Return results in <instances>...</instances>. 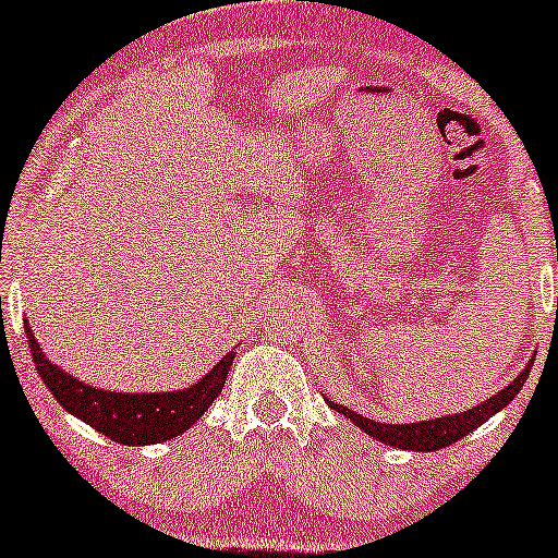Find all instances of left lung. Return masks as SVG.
I'll list each match as a JSON object with an SVG mask.
<instances>
[{
    "mask_svg": "<svg viewBox=\"0 0 558 558\" xmlns=\"http://www.w3.org/2000/svg\"><path fill=\"white\" fill-rule=\"evenodd\" d=\"M531 368H533V361H529V365L521 371V376L510 380L506 388H500L493 399L483 401L480 407L460 411V414H447V416L429 418V422H416V424H380V422H373V418H365L363 414H355L353 409L340 407V403H335L330 399L325 401L327 407L338 411V414L348 416L355 426H361L368 437L384 441L388 447L414 449V452H437L441 447L454 445V441L462 439L464 434L475 432L480 424H485L487 418L506 409L508 403L515 399L518 391L523 388L525 378L531 376Z\"/></svg>",
    "mask_w": 558,
    "mask_h": 558,
    "instance_id": "1",
    "label": "left lung"
}]
</instances>
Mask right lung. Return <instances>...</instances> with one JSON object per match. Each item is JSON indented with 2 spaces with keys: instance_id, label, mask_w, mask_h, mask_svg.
I'll list each match as a JSON object with an SVG mask.
<instances>
[{
  "instance_id": "right-lung-1",
  "label": "right lung",
  "mask_w": 558,
  "mask_h": 558,
  "mask_svg": "<svg viewBox=\"0 0 558 558\" xmlns=\"http://www.w3.org/2000/svg\"><path fill=\"white\" fill-rule=\"evenodd\" d=\"M25 335L35 368L60 407L71 411L73 416H78L81 422L94 426L104 437L126 447L162 445V441L187 432L210 409L218 393L223 391L228 371H231L235 357L231 350L201 380H195L190 388H182V391L117 393L83 384V380L71 376L60 365L48 361V355L37 345L35 332L29 330L27 319Z\"/></svg>"
}]
</instances>
